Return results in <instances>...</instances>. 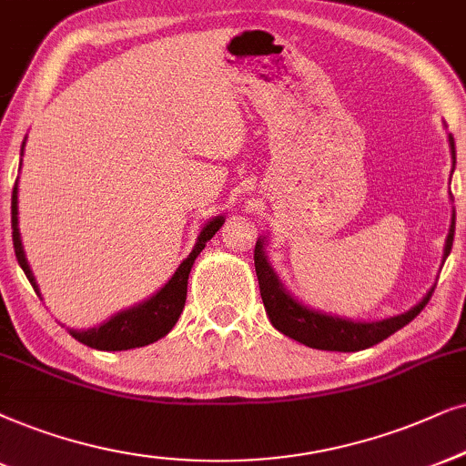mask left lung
Returning a JSON list of instances; mask_svg holds the SVG:
<instances>
[{
	"mask_svg": "<svg viewBox=\"0 0 466 466\" xmlns=\"http://www.w3.org/2000/svg\"><path fill=\"white\" fill-rule=\"evenodd\" d=\"M451 157L453 165H456V148H453V137L450 135ZM453 229H456V213L451 215L450 234L445 240L443 260L450 256L451 243H453ZM264 238H258L256 251H253V262H256V275L258 284H260V294L264 309H267L270 325L277 331L288 335V338L301 341V344L309 346V349L318 350H338V352H355L370 349V346L379 344V341L387 339L398 329L409 325L420 311L426 308L430 297H432L434 288L426 297L421 299L415 308H410L404 314L382 318V320L372 322H359L349 320V318H339L333 314H325V311L311 309L308 305L299 303L290 292L286 290L281 279L270 267L267 251H264Z\"/></svg>",
	"mask_w": 466,
	"mask_h": 466,
	"instance_id": "8db88e82",
	"label": "left lung"
}]
</instances>
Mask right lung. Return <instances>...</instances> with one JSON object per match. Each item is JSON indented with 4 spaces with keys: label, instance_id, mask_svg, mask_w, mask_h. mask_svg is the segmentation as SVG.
I'll use <instances>...</instances> for the list:
<instances>
[{
    "label": "right lung",
    "instance_id": "right-lung-1",
    "mask_svg": "<svg viewBox=\"0 0 466 466\" xmlns=\"http://www.w3.org/2000/svg\"><path fill=\"white\" fill-rule=\"evenodd\" d=\"M25 146V141H23ZM23 155V150H21ZM19 182H15L13 189V245L16 260H19L23 273L29 279V284L34 286V290L40 297L38 284L34 279L32 268H29L25 251H23L21 234H19ZM223 217H215L210 219L199 232L198 243L193 247V251L185 260L180 262V267L176 268V273L169 277V281L165 284L157 294H152L150 299H146L144 303L135 305V308L117 311L116 316H111L107 322L103 325L87 329V331H75L70 329V335L81 344L90 346V349L96 350H128V349H139V346H148L152 341L161 339L172 331L176 322L182 314V308H185L187 301V281H189V273L193 262L199 256V251L204 249L206 243L215 237L217 229L223 226Z\"/></svg>",
    "mask_w": 466,
    "mask_h": 466
}]
</instances>
